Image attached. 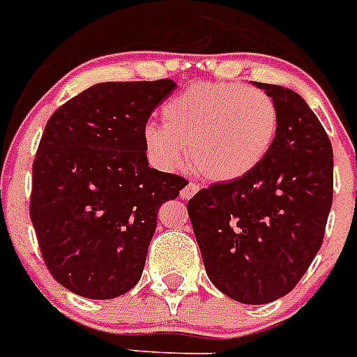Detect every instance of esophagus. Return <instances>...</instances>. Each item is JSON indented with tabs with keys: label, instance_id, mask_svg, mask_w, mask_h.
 <instances>
[{
	"label": "esophagus",
	"instance_id": "34e87169",
	"mask_svg": "<svg viewBox=\"0 0 357 357\" xmlns=\"http://www.w3.org/2000/svg\"><path fill=\"white\" fill-rule=\"evenodd\" d=\"M197 190H199V185H196V183L185 185V188L181 190V197H183V199H190V197H192Z\"/></svg>",
	"mask_w": 357,
	"mask_h": 357
}]
</instances>
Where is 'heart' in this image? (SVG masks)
Returning <instances> with one entry per match:
<instances>
[{
	"mask_svg": "<svg viewBox=\"0 0 357 357\" xmlns=\"http://www.w3.org/2000/svg\"><path fill=\"white\" fill-rule=\"evenodd\" d=\"M165 125L143 130L146 154L172 172L188 160L212 183L245 178L271 154L280 110L271 96L239 83H196L163 105Z\"/></svg>",
	"mask_w": 357,
	"mask_h": 357,
	"instance_id": "1",
	"label": "heart"
}]
</instances>
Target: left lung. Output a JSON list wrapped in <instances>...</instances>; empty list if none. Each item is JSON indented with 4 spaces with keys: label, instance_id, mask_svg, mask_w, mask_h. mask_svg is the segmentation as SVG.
I'll return each mask as SVG.
<instances>
[{
    "label": "left lung",
    "instance_id": "left-lung-1",
    "mask_svg": "<svg viewBox=\"0 0 357 357\" xmlns=\"http://www.w3.org/2000/svg\"><path fill=\"white\" fill-rule=\"evenodd\" d=\"M254 85L280 110L271 154L245 178L199 190L187 211L215 289L265 305L289 294L321 248L334 160L325 128L298 92Z\"/></svg>",
    "mask_w": 357,
    "mask_h": 357
}]
</instances>
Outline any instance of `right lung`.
Returning a JSON list of instances; mask_svg holds the SVG:
<instances>
[{
	"instance_id": "1",
	"label": "right lung",
	"mask_w": 357,
	"mask_h": 357,
	"mask_svg": "<svg viewBox=\"0 0 357 357\" xmlns=\"http://www.w3.org/2000/svg\"><path fill=\"white\" fill-rule=\"evenodd\" d=\"M172 79L98 83L50 116L32 165L31 220L47 268L89 299L136 285L158 211L187 179L151 169L143 130Z\"/></svg>"
}]
</instances>
